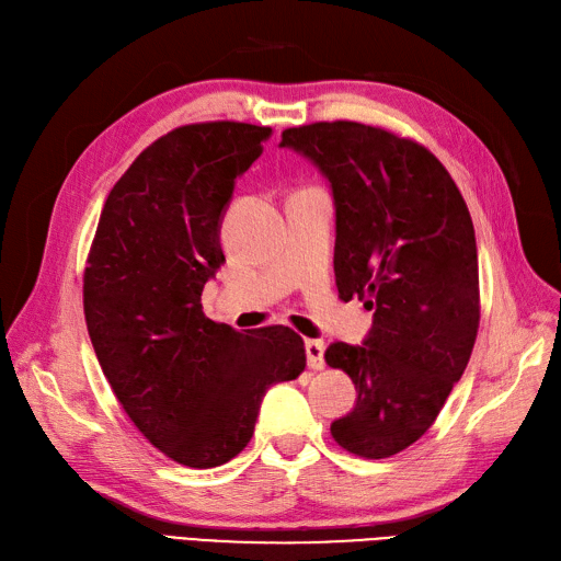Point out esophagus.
<instances>
[{"instance_id": "esophagus-1", "label": "esophagus", "mask_w": 561, "mask_h": 561, "mask_svg": "<svg viewBox=\"0 0 561 561\" xmlns=\"http://www.w3.org/2000/svg\"><path fill=\"white\" fill-rule=\"evenodd\" d=\"M304 348H307V363L311 369L325 367V344L318 342V339H309Z\"/></svg>"}]
</instances>
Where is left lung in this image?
Here are the masks:
<instances>
[{
	"label": "left lung",
	"mask_w": 561,
	"mask_h": 561,
	"mask_svg": "<svg viewBox=\"0 0 561 561\" xmlns=\"http://www.w3.org/2000/svg\"><path fill=\"white\" fill-rule=\"evenodd\" d=\"M334 201L342 299L371 311L363 344L334 342L330 367L355 383L332 437L365 458L393 456L426 433L461 379L480 325L478 243L466 201L426 147L355 124L283 130Z\"/></svg>",
	"instance_id": "obj_1"
}]
</instances>
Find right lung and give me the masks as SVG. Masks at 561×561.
Listing matches in <instances>:
<instances>
[{
  "label": "right lung",
  "mask_w": 561,
  "mask_h": 561,
  "mask_svg": "<svg viewBox=\"0 0 561 561\" xmlns=\"http://www.w3.org/2000/svg\"><path fill=\"white\" fill-rule=\"evenodd\" d=\"M268 135L213 122L149 145L110 192L83 276L89 336L114 396L151 445L190 468L241 454L268 386L307 367L290 328L236 332L201 307L225 264L219 229L236 178Z\"/></svg>",
  "instance_id": "right-lung-1"
}]
</instances>
